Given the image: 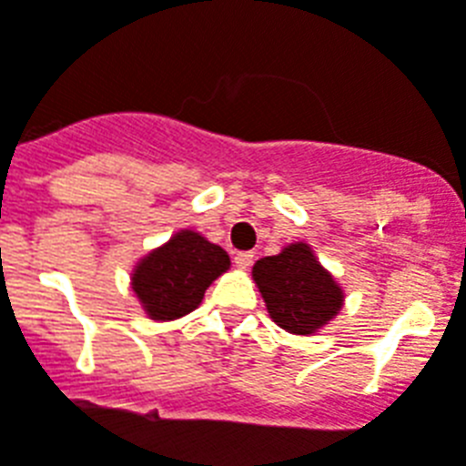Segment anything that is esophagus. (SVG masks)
<instances>
[{"instance_id": "obj_1", "label": "esophagus", "mask_w": 466, "mask_h": 466, "mask_svg": "<svg viewBox=\"0 0 466 466\" xmlns=\"http://www.w3.org/2000/svg\"><path fill=\"white\" fill-rule=\"evenodd\" d=\"M250 265H252V252H238V255H236L238 269H248Z\"/></svg>"}]
</instances>
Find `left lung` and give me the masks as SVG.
<instances>
[{
	"instance_id": "1",
	"label": "left lung",
	"mask_w": 466,
	"mask_h": 466,
	"mask_svg": "<svg viewBox=\"0 0 466 466\" xmlns=\"http://www.w3.org/2000/svg\"><path fill=\"white\" fill-rule=\"evenodd\" d=\"M252 279L265 299L269 319L291 335H313L340 313L345 291L320 265L306 240L258 259Z\"/></svg>"
}]
</instances>
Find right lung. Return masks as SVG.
I'll use <instances>...</instances> for the list:
<instances>
[{"label":"right lung","mask_w":466,"mask_h":466,"mask_svg":"<svg viewBox=\"0 0 466 466\" xmlns=\"http://www.w3.org/2000/svg\"><path fill=\"white\" fill-rule=\"evenodd\" d=\"M228 269L230 258L221 245L182 228L133 265L131 289L147 319L165 323L199 309L208 287Z\"/></svg>","instance_id":"obj_1"}]
</instances>
